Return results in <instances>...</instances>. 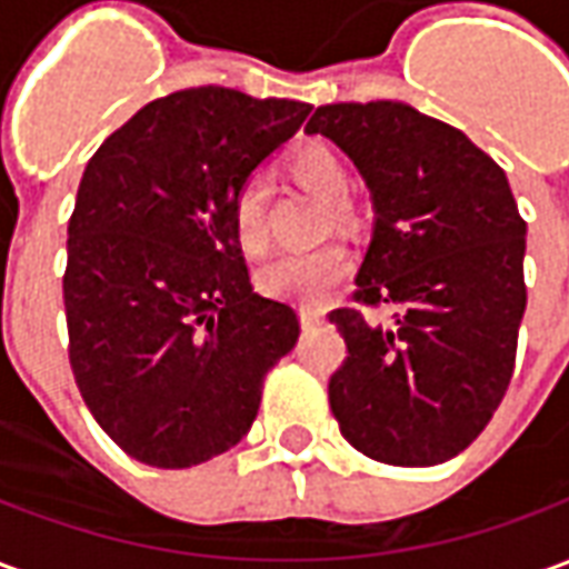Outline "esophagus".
<instances>
[{
	"instance_id": "obj_1",
	"label": "esophagus",
	"mask_w": 569,
	"mask_h": 569,
	"mask_svg": "<svg viewBox=\"0 0 569 569\" xmlns=\"http://www.w3.org/2000/svg\"><path fill=\"white\" fill-rule=\"evenodd\" d=\"M298 317H301V326H305V329H313V326H320L326 313H322V308H301Z\"/></svg>"
}]
</instances>
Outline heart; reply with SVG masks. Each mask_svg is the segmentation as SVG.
I'll return each mask as SVG.
<instances>
[{"label": "heart", "instance_id": "obj_1", "mask_svg": "<svg viewBox=\"0 0 569 569\" xmlns=\"http://www.w3.org/2000/svg\"><path fill=\"white\" fill-rule=\"evenodd\" d=\"M289 173L296 176L301 186L317 191L322 198H338L347 188L345 161L326 146H308L289 161ZM332 210L341 212V200H332ZM231 222L240 247L247 252H261L271 240L268 231V188L261 179H243L231 198ZM353 252L329 240L320 247L286 249L273 256L259 271V289L264 296L280 301H296L301 308H320L350 280L353 273Z\"/></svg>", "mask_w": 569, "mask_h": 569}]
</instances>
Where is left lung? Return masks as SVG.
Returning <instances> with one entry per match:
<instances>
[{"label":"left lung","mask_w":569,"mask_h":569,"mask_svg":"<svg viewBox=\"0 0 569 569\" xmlns=\"http://www.w3.org/2000/svg\"><path fill=\"white\" fill-rule=\"evenodd\" d=\"M320 133L366 176L375 234L353 301L329 322L345 439L387 466H436L478 439L509 390L527 308V222L509 179L463 130L393 100L320 106ZM390 307L387 323L366 309Z\"/></svg>","instance_id":"left-lung-1"}]
</instances>
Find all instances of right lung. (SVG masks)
Wrapping results in <instances>:
<instances>
[{"instance_id": "1", "label": "right lung", "mask_w": 569, "mask_h": 569, "mask_svg": "<svg viewBox=\"0 0 569 569\" xmlns=\"http://www.w3.org/2000/svg\"><path fill=\"white\" fill-rule=\"evenodd\" d=\"M310 103L188 88L142 106L84 167L63 308L84 406L118 448L188 469L234 448L298 313L252 289L231 198Z\"/></svg>"}]
</instances>
